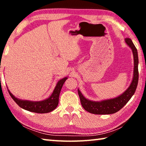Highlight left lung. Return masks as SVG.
Segmentation results:
<instances>
[{"label": "left lung", "mask_w": 146, "mask_h": 146, "mask_svg": "<svg viewBox=\"0 0 146 146\" xmlns=\"http://www.w3.org/2000/svg\"><path fill=\"white\" fill-rule=\"evenodd\" d=\"M125 42L131 49L133 58H134L133 59L134 60L133 76L129 86L124 92L118 97L100 101H93L88 99L85 98L78 89V93L80 99L81 104L87 111L95 115H110L117 113L126 104L132 96L134 95L138 81V52L137 48L130 38H125Z\"/></svg>", "instance_id": "1"}]
</instances>
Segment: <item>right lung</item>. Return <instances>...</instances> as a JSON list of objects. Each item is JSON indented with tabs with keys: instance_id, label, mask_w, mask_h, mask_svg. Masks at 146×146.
<instances>
[{
	"instance_id": "add662e5",
	"label": "right lung",
	"mask_w": 146,
	"mask_h": 146,
	"mask_svg": "<svg viewBox=\"0 0 146 146\" xmlns=\"http://www.w3.org/2000/svg\"><path fill=\"white\" fill-rule=\"evenodd\" d=\"M67 79V76L60 79L56 84L50 97L42 101H31L19 99V98L15 97L8 89V90L11 98L21 108L31 112L36 113H47L52 111L57 107L61 89Z\"/></svg>"
}]
</instances>
